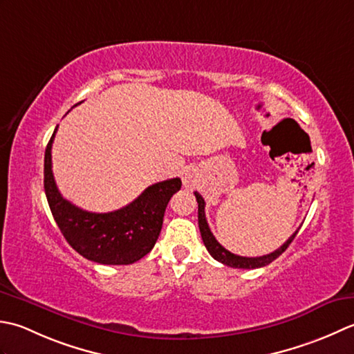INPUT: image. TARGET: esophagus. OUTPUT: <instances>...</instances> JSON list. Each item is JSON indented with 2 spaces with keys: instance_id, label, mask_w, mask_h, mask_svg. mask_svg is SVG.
<instances>
[{
  "instance_id": "obj_1",
  "label": "esophagus",
  "mask_w": 354,
  "mask_h": 354,
  "mask_svg": "<svg viewBox=\"0 0 354 354\" xmlns=\"http://www.w3.org/2000/svg\"><path fill=\"white\" fill-rule=\"evenodd\" d=\"M185 185H186L187 187H191V186L194 185V178H192V176H186V177H185Z\"/></svg>"
}]
</instances>
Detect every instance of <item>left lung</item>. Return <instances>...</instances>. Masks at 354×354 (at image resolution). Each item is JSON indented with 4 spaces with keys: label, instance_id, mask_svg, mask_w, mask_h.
Returning <instances> with one entry per match:
<instances>
[{
    "label": "left lung",
    "instance_id": "1",
    "mask_svg": "<svg viewBox=\"0 0 354 354\" xmlns=\"http://www.w3.org/2000/svg\"><path fill=\"white\" fill-rule=\"evenodd\" d=\"M196 194V198H197V203H198V227H200V234L201 238H203V243L207 249L209 254L212 255L214 259H217L218 263L221 264H226L229 268H235V269H258V268H264V266L270 264L273 259H277L283 252L288 248V244L293 241V238L297 236L298 230L295 232L288 240L281 246L279 249H277L275 252H272V254L268 255H263V257H255V258H249V257H240V255H235L232 252H229L227 249H225L221 246V244L215 240L214 234L211 232V229H209V225L206 221V215H205V200L203 197L200 196L198 192H194Z\"/></svg>",
    "mask_w": 354,
    "mask_h": 354
}]
</instances>
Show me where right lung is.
<instances>
[{
  "instance_id": "right-lung-1",
  "label": "right lung",
  "mask_w": 354,
  "mask_h": 354,
  "mask_svg": "<svg viewBox=\"0 0 354 354\" xmlns=\"http://www.w3.org/2000/svg\"><path fill=\"white\" fill-rule=\"evenodd\" d=\"M50 137L44 156V189L50 211L67 243L79 255L99 264H133L154 248L160 235L163 215L182 180L169 178L148 186L128 206L113 212H88L61 196L52 171Z\"/></svg>"
}]
</instances>
